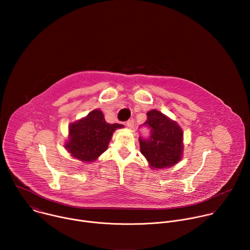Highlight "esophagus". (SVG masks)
Here are the masks:
<instances>
[{
  "instance_id": "esophagus-1",
  "label": "esophagus",
  "mask_w": 250,
  "mask_h": 250,
  "mask_svg": "<svg viewBox=\"0 0 250 250\" xmlns=\"http://www.w3.org/2000/svg\"><path fill=\"white\" fill-rule=\"evenodd\" d=\"M133 124H134L133 120H128V121L125 123V125H126L128 128H132V127H133Z\"/></svg>"
}]
</instances>
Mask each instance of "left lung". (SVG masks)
I'll return each mask as SVG.
<instances>
[{
    "label": "left lung",
    "instance_id": "obj_1",
    "mask_svg": "<svg viewBox=\"0 0 250 250\" xmlns=\"http://www.w3.org/2000/svg\"><path fill=\"white\" fill-rule=\"evenodd\" d=\"M144 125L150 129L147 138L139 136L140 152L150 168L163 169L179 162L183 155V131L178 124L157 110L147 112Z\"/></svg>",
    "mask_w": 250,
    "mask_h": 250
}]
</instances>
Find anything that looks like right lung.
I'll return each instance as SVG.
<instances>
[{
  "label": "right lung",
  "mask_w": 250,
  "mask_h": 250,
  "mask_svg": "<svg viewBox=\"0 0 250 250\" xmlns=\"http://www.w3.org/2000/svg\"><path fill=\"white\" fill-rule=\"evenodd\" d=\"M120 124H108L100 110H94L84 119L69 125V138L64 147L76 159L95 161L108 148L109 142Z\"/></svg>",
  "instance_id": "1"
}]
</instances>
